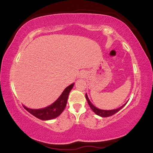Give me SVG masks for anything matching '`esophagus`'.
<instances>
[{
    "label": "esophagus",
    "instance_id": "obj_1",
    "mask_svg": "<svg viewBox=\"0 0 153 153\" xmlns=\"http://www.w3.org/2000/svg\"><path fill=\"white\" fill-rule=\"evenodd\" d=\"M84 76V75H83V74H81V77H83Z\"/></svg>",
    "mask_w": 153,
    "mask_h": 153
}]
</instances>
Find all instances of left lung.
Segmentation results:
<instances>
[{"label":"left lung","instance_id":"1","mask_svg":"<svg viewBox=\"0 0 153 153\" xmlns=\"http://www.w3.org/2000/svg\"><path fill=\"white\" fill-rule=\"evenodd\" d=\"M85 97H86V99H87V101L88 102V104H89V105L90 106L91 109H92V110L95 112V113L98 115V116H100L101 117H109V116H113L114 114H116L117 111H119L120 109H121L122 108H124V107L125 106L126 104L127 103H126L124 105H123L122 107H120V108H117V109H112V110H103V109H100L96 108V107H95L94 105H93V104L91 103V101H89V98H88V96L86 94L85 95Z\"/></svg>","mask_w":153,"mask_h":153}]
</instances>
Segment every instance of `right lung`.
Returning <instances> with one entry per match:
<instances>
[{
	"label": "right lung",
	"instance_id": "add662e5",
	"mask_svg": "<svg viewBox=\"0 0 153 153\" xmlns=\"http://www.w3.org/2000/svg\"><path fill=\"white\" fill-rule=\"evenodd\" d=\"M73 86L74 83H72L71 85H69L68 87H67L58 100L54 103H52V105L46 107V108L34 109L26 108L24 105L23 108L31 114L38 119L42 120H49L56 118V117L60 116L62 113L64 109H65L69 93Z\"/></svg>",
	"mask_w": 153,
	"mask_h": 153
}]
</instances>
